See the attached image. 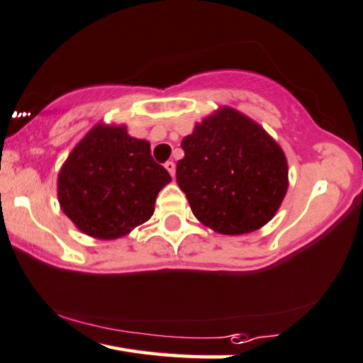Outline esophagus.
<instances>
[{
    "instance_id": "esophagus-1",
    "label": "esophagus",
    "mask_w": 363,
    "mask_h": 363,
    "mask_svg": "<svg viewBox=\"0 0 363 363\" xmlns=\"http://www.w3.org/2000/svg\"><path fill=\"white\" fill-rule=\"evenodd\" d=\"M164 168H167L168 173L174 177V174H176V164H174V162H167V163H164Z\"/></svg>"
}]
</instances>
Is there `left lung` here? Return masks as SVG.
I'll return each mask as SVG.
<instances>
[{
  "label": "left lung",
  "mask_w": 363,
  "mask_h": 363,
  "mask_svg": "<svg viewBox=\"0 0 363 363\" xmlns=\"http://www.w3.org/2000/svg\"><path fill=\"white\" fill-rule=\"evenodd\" d=\"M176 181L203 225L245 235L273 219L289 187L286 155L252 118L223 106L181 143Z\"/></svg>",
  "instance_id": "left-lung-1"
}]
</instances>
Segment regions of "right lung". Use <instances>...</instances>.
<instances>
[{
    "label": "right lung",
    "mask_w": 363,
    "mask_h": 363,
    "mask_svg": "<svg viewBox=\"0 0 363 363\" xmlns=\"http://www.w3.org/2000/svg\"><path fill=\"white\" fill-rule=\"evenodd\" d=\"M171 176L150 155L149 141L125 125L98 123L71 150L58 173L60 208L82 233L116 240L147 222Z\"/></svg>",
    "instance_id": "add662e5"
}]
</instances>
